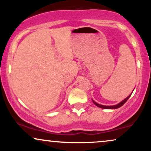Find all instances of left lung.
I'll list each match as a JSON object with an SVG mask.
<instances>
[{
    "label": "left lung",
    "mask_w": 151,
    "mask_h": 151,
    "mask_svg": "<svg viewBox=\"0 0 151 151\" xmlns=\"http://www.w3.org/2000/svg\"><path fill=\"white\" fill-rule=\"evenodd\" d=\"M132 93H133V92H131V94L129 95V96H127V97H126V98L125 99H124V100H123V101H121L120 103L117 104H116V105H113V106H105V105H101V104H99L96 103V102L93 101V100H92V101H93V103L96 106L99 107V108H101V109H118V108H119V107H121V106H123V105H124V104H125L126 102L127 101V100L129 99L130 96H131V95L132 94Z\"/></svg>",
    "instance_id": "left-lung-1"
}]
</instances>
